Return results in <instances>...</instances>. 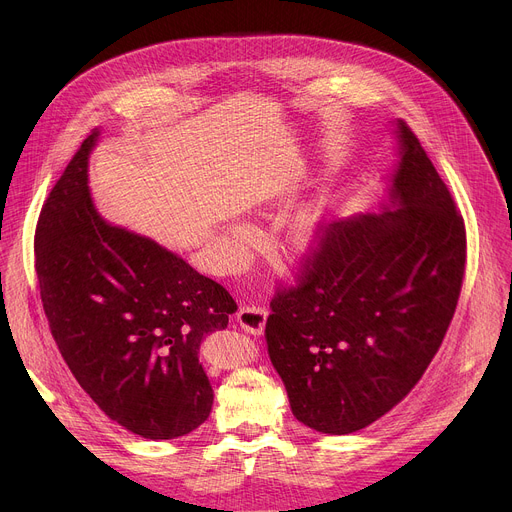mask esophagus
Masks as SVG:
<instances>
[{
    "instance_id": "obj_1",
    "label": "esophagus",
    "mask_w": 512,
    "mask_h": 512,
    "mask_svg": "<svg viewBox=\"0 0 512 512\" xmlns=\"http://www.w3.org/2000/svg\"><path fill=\"white\" fill-rule=\"evenodd\" d=\"M237 322L243 330H247L251 334H263L265 322H267V310L261 306L241 308L237 314Z\"/></svg>"
}]
</instances>
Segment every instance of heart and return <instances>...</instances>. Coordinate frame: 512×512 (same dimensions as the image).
Listing matches in <instances>:
<instances>
[{
    "mask_svg": "<svg viewBox=\"0 0 512 512\" xmlns=\"http://www.w3.org/2000/svg\"><path fill=\"white\" fill-rule=\"evenodd\" d=\"M320 229H322V208L320 206H308V208L300 210L294 216V221L289 223L287 241L298 253H308L316 247L318 237H320ZM229 237L239 247H245L251 239V229H247L243 225H233L229 229Z\"/></svg>",
    "mask_w": 512,
    "mask_h": 512,
    "instance_id": "heart-1",
    "label": "heart"
}]
</instances>
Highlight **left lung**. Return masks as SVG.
<instances>
[{
    "instance_id": "1",
    "label": "left lung",
    "mask_w": 512,
    "mask_h": 512,
    "mask_svg": "<svg viewBox=\"0 0 512 512\" xmlns=\"http://www.w3.org/2000/svg\"><path fill=\"white\" fill-rule=\"evenodd\" d=\"M393 127L385 196L322 231L265 326L291 413L328 435L371 425L415 387L462 289V216L413 131L401 119Z\"/></svg>"
}]
</instances>
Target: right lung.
Here are the masks:
<instances>
[{"instance_id":"1","label":"right lung","mask_w":512,"mask_h":512,"mask_svg":"<svg viewBox=\"0 0 512 512\" xmlns=\"http://www.w3.org/2000/svg\"><path fill=\"white\" fill-rule=\"evenodd\" d=\"M99 137L97 127L40 212V296L62 358L101 411L145 440H174L210 415L200 344L237 304L180 255L99 212L89 190Z\"/></svg>"}]
</instances>
